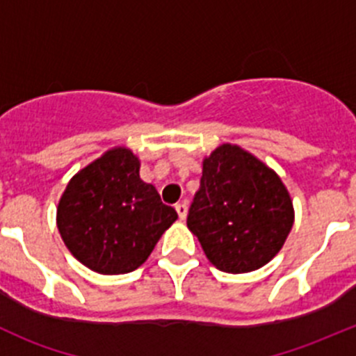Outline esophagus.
<instances>
[{"mask_svg": "<svg viewBox=\"0 0 356 356\" xmlns=\"http://www.w3.org/2000/svg\"><path fill=\"white\" fill-rule=\"evenodd\" d=\"M175 211H177L179 218H181V220H184L186 215H188V204H186V201H181V203L175 204Z\"/></svg>", "mask_w": 356, "mask_h": 356, "instance_id": "obj_1", "label": "esophagus"}]
</instances>
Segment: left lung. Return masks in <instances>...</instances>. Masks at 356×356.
Returning <instances> with one entry per match:
<instances>
[{"label": "left lung", "mask_w": 356, "mask_h": 356, "mask_svg": "<svg viewBox=\"0 0 356 356\" xmlns=\"http://www.w3.org/2000/svg\"><path fill=\"white\" fill-rule=\"evenodd\" d=\"M293 220L288 189L267 165L232 145L204 158L188 227L218 270L264 267L284 245Z\"/></svg>", "instance_id": "left-lung-1"}]
</instances>
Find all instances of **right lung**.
Masks as SVG:
<instances>
[{
	"mask_svg": "<svg viewBox=\"0 0 356 356\" xmlns=\"http://www.w3.org/2000/svg\"><path fill=\"white\" fill-rule=\"evenodd\" d=\"M177 218L155 186L139 177V160L113 148L68 182L58 203V231L70 253L98 274L136 270Z\"/></svg>",
	"mask_w": 356,
	"mask_h": 356,
	"instance_id": "obj_1",
	"label": "right lung"
}]
</instances>
